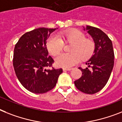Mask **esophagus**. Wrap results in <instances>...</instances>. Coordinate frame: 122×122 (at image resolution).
I'll return each instance as SVG.
<instances>
[{
	"label": "esophagus",
	"instance_id": "1",
	"mask_svg": "<svg viewBox=\"0 0 122 122\" xmlns=\"http://www.w3.org/2000/svg\"><path fill=\"white\" fill-rule=\"evenodd\" d=\"M72 68H63V71H65V70H67V71H69V70H71Z\"/></svg>",
	"mask_w": 122,
	"mask_h": 122
}]
</instances>
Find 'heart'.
I'll return each instance as SVG.
<instances>
[{
  "instance_id": "heart-1",
  "label": "heart",
  "mask_w": 122,
  "mask_h": 122,
  "mask_svg": "<svg viewBox=\"0 0 122 122\" xmlns=\"http://www.w3.org/2000/svg\"><path fill=\"white\" fill-rule=\"evenodd\" d=\"M59 36L52 35L47 42V48L52 55H57L63 48V43L72 44L69 48L70 53L61 54L55 58V63L62 67H70L80 60L90 59L95 49V42L86 39L85 35L77 29L65 32H59Z\"/></svg>"
}]
</instances>
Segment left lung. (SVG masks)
<instances>
[{
    "label": "left lung",
    "instance_id": "obj_1",
    "mask_svg": "<svg viewBox=\"0 0 122 122\" xmlns=\"http://www.w3.org/2000/svg\"><path fill=\"white\" fill-rule=\"evenodd\" d=\"M86 30L93 38L95 49L91 59L86 62L88 67H79L82 75L74 83L80 91L94 94L101 90L109 79L114 65V52L111 40L103 31L88 25Z\"/></svg>",
    "mask_w": 122,
    "mask_h": 122
}]
</instances>
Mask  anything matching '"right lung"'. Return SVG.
<instances>
[{
  "label": "right lung",
  "mask_w": 122,
  "mask_h": 122,
  "mask_svg": "<svg viewBox=\"0 0 122 122\" xmlns=\"http://www.w3.org/2000/svg\"><path fill=\"white\" fill-rule=\"evenodd\" d=\"M56 29L39 28L26 32L15 45L13 65L21 84L32 93H46L55 87L62 68L52 67L47 40ZM52 67V69L47 68Z\"/></svg>",
  "instance_id": "obj_1"
}]
</instances>
